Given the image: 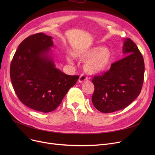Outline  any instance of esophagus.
I'll return each mask as SVG.
<instances>
[{"instance_id": "obj_1", "label": "esophagus", "mask_w": 155, "mask_h": 155, "mask_svg": "<svg viewBox=\"0 0 155 155\" xmlns=\"http://www.w3.org/2000/svg\"><path fill=\"white\" fill-rule=\"evenodd\" d=\"M87 77L85 75L82 74L80 76V78L78 79V82L80 83H82L84 82H85V81H87Z\"/></svg>"}]
</instances>
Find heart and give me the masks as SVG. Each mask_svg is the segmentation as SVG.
<instances>
[{
    "label": "heart",
    "instance_id": "obj_1",
    "mask_svg": "<svg viewBox=\"0 0 155 155\" xmlns=\"http://www.w3.org/2000/svg\"><path fill=\"white\" fill-rule=\"evenodd\" d=\"M71 54L73 58L84 60V69L90 74H97L105 71L111 65L114 58L110 49L101 46H94L83 51L74 50ZM67 60L70 63H73L70 56Z\"/></svg>",
    "mask_w": 155,
    "mask_h": 155
}]
</instances>
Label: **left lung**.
<instances>
[{
  "instance_id": "8db88e82",
  "label": "left lung",
  "mask_w": 155,
  "mask_h": 155,
  "mask_svg": "<svg viewBox=\"0 0 155 155\" xmlns=\"http://www.w3.org/2000/svg\"><path fill=\"white\" fill-rule=\"evenodd\" d=\"M126 56L111 64L109 71L92 79L95 91L92 102L101 112H114L126 108L140 95L143 84L144 63L136 44L124 39Z\"/></svg>"
}]
</instances>
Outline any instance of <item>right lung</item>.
Listing matches in <instances>:
<instances>
[{
  "label": "right lung",
  "instance_id": "1",
  "mask_svg": "<svg viewBox=\"0 0 155 155\" xmlns=\"http://www.w3.org/2000/svg\"><path fill=\"white\" fill-rule=\"evenodd\" d=\"M52 37L31 35L21 43L12 58L10 76L14 91L27 107L50 112L61 104L78 75H68L56 67Z\"/></svg>",
  "mask_w": 155,
  "mask_h": 155
}]
</instances>
